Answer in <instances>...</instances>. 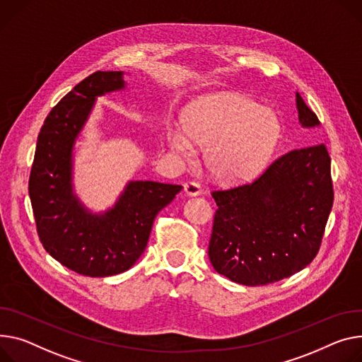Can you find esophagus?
<instances>
[{
  "label": "esophagus",
  "instance_id": "esophagus-1",
  "mask_svg": "<svg viewBox=\"0 0 362 362\" xmlns=\"http://www.w3.org/2000/svg\"><path fill=\"white\" fill-rule=\"evenodd\" d=\"M185 194L187 197H199L202 194V187L197 182H189L185 185Z\"/></svg>",
  "mask_w": 362,
  "mask_h": 362
}]
</instances>
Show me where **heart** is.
<instances>
[{
	"label": "heart",
	"instance_id": "b5f03b06",
	"mask_svg": "<svg viewBox=\"0 0 362 362\" xmlns=\"http://www.w3.org/2000/svg\"><path fill=\"white\" fill-rule=\"evenodd\" d=\"M278 119L242 94L221 91L199 95L183 116V128L167 134L175 154L190 158L208 147L205 161L214 177L243 182L271 157L278 139Z\"/></svg>",
	"mask_w": 362,
	"mask_h": 362
}]
</instances>
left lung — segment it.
Returning a JSON list of instances; mask_svg holds the SVG:
<instances>
[{
    "mask_svg": "<svg viewBox=\"0 0 362 362\" xmlns=\"http://www.w3.org/2000/svg\"><path fill=\"white\" fill-rule=\"evenodd\" d=\"M298 124L320 120L296 93ZM208 256L214 269L242 285L291 276L315 259L332 211L330 157L323 144L275 160L253 183L214 192Z\"/></svg>",
    "mask_w": 362,
    "mask_h": 362,
    "instance_id": "8db88e82",
    "label": "left lung"
}]
</instances>
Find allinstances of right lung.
I'll return each mask as SVG.
<instances>
[{"label":"right lung","instance_id":"right-lung-1","mask_svg":"<svg viewBox=\"0 0 362 362\" xmlns=\"http://www.w3.org/2000/svg\"><path fill=\"white\" fill-rule=\"evenodd\" d=\"M124 71H98L51 110L39 132L29 179L37 234L45 250L68 269L102 278L128 271L148 243L156 215L182 186L129 180L112 206L90 209L74 187L76 144L95 100L127 88Z\"/></svg>","mask_w":362,"mask_h":362}]
</instances>
